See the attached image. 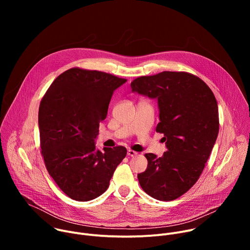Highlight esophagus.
<instances>
[{
	"mask_svg": "<svg viewBox=\"0 0 250 250\" xmlns=\"http://www.w3.org/2000/svg\"><path fill=\"white\" fill-rule=\"evenodd\" d=\"M136 154H137V152H135L134 150H131V149H128V150H127V155H128V156H131V157H132V156H135Z\"/></svg>",
	"mask_w": 250,
	"mask_h": 250,
	"instance_id": "1",
	"label": "esophagus"
}]
</instances>
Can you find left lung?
<instances>
[{
    "instance_id": "1",
    "label": "left lung",
    "mask_w": 250,
    "mask_h": 250,
    "mask_svg": "<svg viewBox=\"0 0 250 250\" xmlns=\"http://www.w3.org/2000/svg\"><path fill=\"white\" fill-rule=\"evenodd\" d=\"M131 91L156 99L159 123L167 151L161 157L146 153L145 172L137 175L146 194L172 201L198 181L219 133V110L215 95L199 77L164 71L134 79Z\"/></svg>"
}]
</instances>
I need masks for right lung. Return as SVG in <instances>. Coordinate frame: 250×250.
<instances>
[{"mask_svg": "<svg viewBox=\"0 0 250 250\" xmlns=\"http://www.w3.org/2000/svg\"><path fill=\"white\" fill-rule=\"evenodd\" d=\"M126 82L96 70L71 68L43 96L39 111L42 154L49 175L71 199L91 201L109 188L126 148H96L99 124L116 89Z\"/></svg>", "mask_w": 250, "mask_h": 250, "instance_id": "right-lung-1", "label": "right lung"}]
</instances>
